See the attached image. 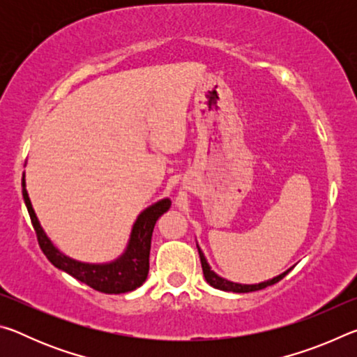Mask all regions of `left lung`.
<instances>
[{"instance_id":"left-lung-1","label":"left lung","mask_w":357,"mask_h":357,"mask_svg":"<svg viewBox=\"0 0 357 357\" xmlns=\"http://www.w3.org/2000/svg\"><path fill=\"white\" fill-rule=\"evenodd\" d=\"M198 247V245H197ZM198 253H200V261H202V268H203V274H204V279L209 283L211 287H214L217 289H223V291H233V293H250V291H258V289H263L269 285H274L279 280H282L283 277L288 274V271L285 273L274 277V279L271 280H266L261 283H255V285H243V283H234V282H229L227 279H223V277L217 275L214 271H211L209 264L206 261V258H204L203 252L200 250V247H198Z\"/></svg>"}]
</instances>
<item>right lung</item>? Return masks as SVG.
Segmentation results:
<instances>
[{
  "mask_svg": "<svg viewBox=\"0 0 357 357\" xmlns=\"http://www.w3.org/2000/svg\"><path fill=\"white\" fill-rule=\"evenodd\" d=\"M23 187V200H25L28 214L31 217V223L34 227L38 243L40 245L44 255L48 258L53 266L64 271L69 275L75 277L77 280L86 283L96 291L107 294H119L134 291L135 288L143 285L146 280L149 271V250H151V238H153V229L159 217L167 213L172 206V202L168 198L154 203L138 215V219L132 228L130 239L128 249L118 259L105 264H89L75 261L64 253L59 252L52 241L47 238L44 229H42L38 217L34 214V209L29 202L28 192L25 189V174L22 179Z\"/></svg>",
  "mask_w": 357,
  "mask_h": 357,
  "instance_id": "obj_1",
  "label": "right lung"
}]
</instances>
